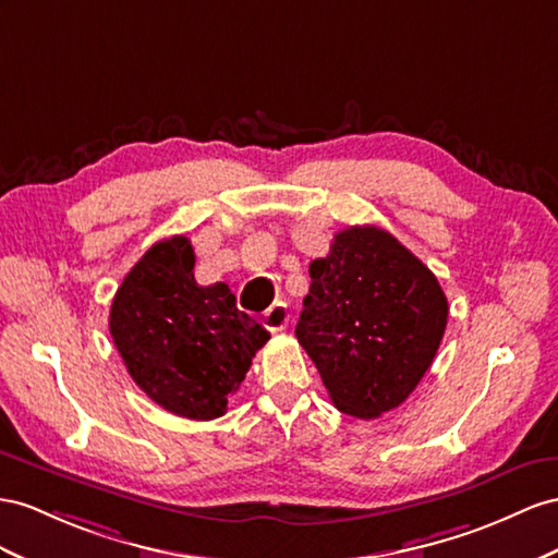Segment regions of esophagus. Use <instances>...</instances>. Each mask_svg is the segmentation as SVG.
<instances>
[{
	"label": "esophagus",
	"instance_id": "esophagus-1",
	"mask_svg": "<svg viewBox=\"0 0 558 558\" xmlns=\"http://www.w3.org/2000/svg\"><path fill=\"white\" fill-rule=\"evenodd\" d=\"M262 323H264L266 330H270V332L284 330V327H288V323H290L288 306H284V304H274L268 311H264Z\"/></svg>",
	"mask_w": 558,
	"mask_h": 558
}]
</instances>
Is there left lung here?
Listing matches in <instances>:
<instances>
[{"instance_id": "8db88e82", "label": "left lung", "mask_w": 558, "mask_h": 558, "mask_svg": "<svg viewBox=\"0 0 558 558\" xmlns=\"http://www.w3.org/2000/svg\"><path fill=\"white\" fill-rule=\"evenodd\" d=\"M308 274L294 332L335 408L375 420L401 405L432 367L448 325L436 276L377 226L339 231Z\"/></svg>"}]
</instances>
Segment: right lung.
<instances>
[{"mask_svg":"<svg viewBox=\"0 0 558 558\" xmlns=\"http://www.w3.org/2000/svg\"><path fill=\"white\" fill-rule=\"evenodd\" d=\"M185 235L155 242L122 280L110 335L150 401L185 420L221 417L270 335L238 311L226 282L203 288Z\"/></svg>","mask_w":558,"mask_h":558,"instance_id":"1","label":"right lung"}]
</instances>
